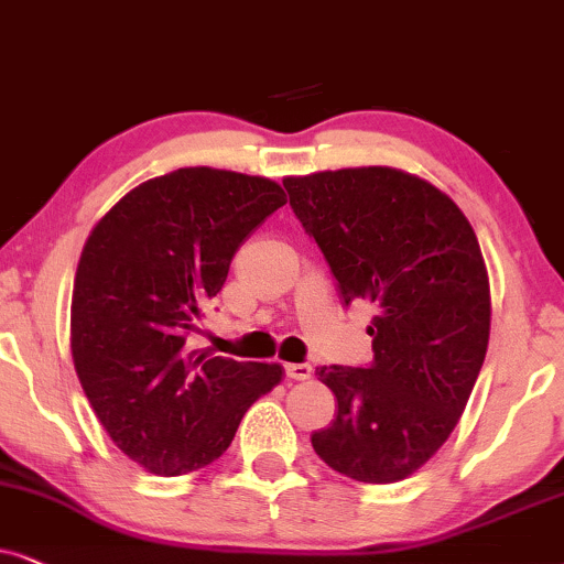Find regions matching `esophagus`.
<instances>
[{
	"label": "esophagus",
	"instance_id": "1",
	"mask_svg": "<svg viewBox=\"0 0 564 564\" xmlns=\"http://www.w3.org/2000/svg\"><path fill=\"white\" fill-rule=\"evenodd\" d=\"M283 371H286V377L294 379V381H306L312 377V366L310 364H286V366H283Z\"/></svg>",
	"mask_w": 564,
	"mask_h": 564
}]
</instances>
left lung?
<instances>
[{
    "label": "left lung",
    "instance_id": "8db88e82",
    "mask_svg": "<svg viewBox=\"0 0 564 564\" xmlns=\"http://www.w3.org/2000/svg\"><path fill=\"white\" fill-rule=\"evenodd\" d=\"M289 204L325 254L343 304L373 306L369 366H319L337 415L312 433L327 467L389 485L431 459L485 364L490 281L448 195L389 167L286 177Z\"/></svg>",
    "mask_w": 564,
    "mask_h": 564
}]
</instances>
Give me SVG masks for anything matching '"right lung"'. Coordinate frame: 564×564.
<instances>
[{"label":"right lung","instance_id":"right-lung-1","mask_svg":"<svg viewBox=\"0 0 564 564\" xmlns=\"http://www.w3.org/2000/svg\"><path fill=\"white\" fill-rule=\"evenodd\" d=\"M286 204L265 177L183 167L147 180L97 221L72 296V356L120 452L162 477L227 452L250 404L283 377L187 348L231 258Z\"/></svg>","mask_w":564,"mask_h":564}]
</instances>
